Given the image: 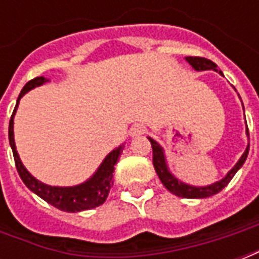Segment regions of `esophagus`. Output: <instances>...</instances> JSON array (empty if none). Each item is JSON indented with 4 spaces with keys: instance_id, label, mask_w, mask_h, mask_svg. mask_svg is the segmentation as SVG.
Instances as JSON below:
<instances>
[{
    "instance_id": "1",
    "label": "esophagus",
    "mask_w": 259,
    "mask_h": 259,
    "mask_svg": "<svg viewBox=\"0 0 259 259\" xmlns=\"http://www.w3.org/2000/svg\"><path fill=\"white\" fill-rule=\"evenodd\" d=\"M147 132V127L144 124H135V126H132V129H130V136H141L144 135Z\"/></svg>"
}]
</instances>
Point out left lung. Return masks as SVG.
Wrapping results in <instances>:
<instances>
[{
  "instance_id": "1",
  "label": "left lung",
  "mask_w": 259,
  "mask_h": 259,
  "mask_svg": "<svg viewBox=\"0 0 259 259\" xmlns=\"http://www.w3.org/2000/svg\"><path fill=\"white\" fill-rule=\"evenodd\" d=\"M187 62L195 69V70H217L219 73L222 74V72L218 69V65L213 64L212 61L202 57H187ZM247 135H248V127H247ZM148 140L151 141L152 147V163H154V168L157 172L158 178L162 182V185L168 189L172 194L178 195V197H183V198H206V197H211L213 194H218L219 191L223 190L226 186L229 185V182L233 179V176L236 172L239 170L243 163L247 159L248 155V150H250V144L245 148L244 154L241 155L239 159V162L234 165V168L229 172L222 180H219L217 183H213L211 186H205V187H194V186H189L182 183L179 180L175 178L174 175L170 174L165 162V157H163V151L161 146L158 144L157 141H154L151 137H148Z\"/></svg>"
}]
</instances>
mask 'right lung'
<instances>
[{"label":"right lung","instance_id":"obj_1","mask_svg":"<svg viewBox=\"0 0 259 259\" xmlns=\"http://www.w3.org/2000/svg\"><path fill=\"white\" fill-rule=\"evenodd\" d=\"M46 81H48V80L44 76H41V77H34V79H31L30 81L26 83L25 87L20 91L19 97H18L16 107H15L14 113H12L11 120H9V144H11V148L14 152L15 165L18 169V174H19L20 179L23 180V183L27 186V189H30L33 193H36L38 197H41L42 200L47 201L48 204H51L61 211L79 212L100 206L105 202L108 193L111 190V186L113 185L112 178L115 163L118 161L119 155L122 154L123 146L118 147L111 154H108L107 158L104 159V162L101 163V166L98 168L96 175L91 179L79 186H73V187H53V186H47L41 182H38L26 170L23 163L20 161L19 155H18L14 140V115L16 112L19 100L25 96L27 91L34 89L37 85L44 84Z\"/></svg>","mask_w":259,"mask_h":259}]
</instances>
